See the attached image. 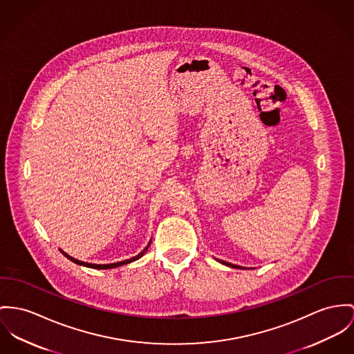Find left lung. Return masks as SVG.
Returning <instances> with one entry per match:
<instances>
[{
  "label": "left lung",
  "mask_w": 354,
  "mask_h": 354,
  "mask_svg": "<svg viewBox=\"0 0 354 354\" xmlns=\"http://www.w3.org/2000/svg\"><path fill=\"white\" fill-rule=\"evenodd\" d=\"M218 261H219V263H222L223 266H227V267H232V268H239V270H246V268H244V267H240V266H234V264H232V263H227V261H222V260H218Z\"/></svg>",
  "instance_id": "1"
}]
</instances>
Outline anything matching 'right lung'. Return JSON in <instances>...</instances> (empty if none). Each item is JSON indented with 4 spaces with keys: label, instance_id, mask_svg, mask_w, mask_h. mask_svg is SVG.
Masks as SVG:
<instances>
[{
    "label": "right lung",
    "instance_id": "right-lung-1",
    "mask_svg": "<svg viewBox=\"0 0 354 354\" xmlns=\"http://www.w3.org/2000/svg\"><path fill=\"white\" fill-rule=\"evenodd\" d=\"M149 245H151V241H149V244L147 245L144 249H142V252H140L137 256L135 257H132V259H128V260H124V261H118V263H113V264H91V263H84V261H81V260H77V259H74V257H71V256H68L66 252H63L62 249H59L68 260H71L73 263H75V264H78V266H83V267H87V268H94V270H110V268H117V267H121V266H125V264H129V263H132V261H136L138 260L141 256H144V253L148 250V248H149Z\"/></svg>",
    "mask_w": 354,
    "mask_h": 354
}]
</instances>
